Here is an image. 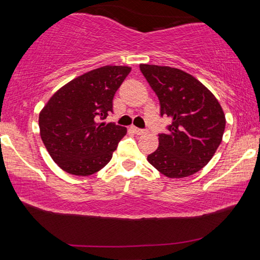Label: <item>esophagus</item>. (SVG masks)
Instances as JSON below:
<instances>
[{"mask_svg":"<svg viewBox=\"0 0 260 260\" xmlns=\"http://www.w3.org/2000/svg\"><path fill=\"white\" fill-rule=\"evenodd\" d=\"M131 129H132V132H133V133L138 134V135H142V134L146 133V131L141 129V128H138V127H135V126H132Z\"/></svg>","mask_w":260,"mask_h":260,"instance_id":"esophagus-1","label":"esophagus"}]
</instances>
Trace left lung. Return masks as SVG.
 <instances>
[{"label": "left lung", "instance_id": "left-lung-1", "mask_svg": "<svg viewBox=\"0 0 260 260\" xmlns=\"http://www.w3.org/2000/svg\"><path fill=\"white\" fill-rule=\"evenodd\" d=\"M140 70L155 91L160 116L172 120L167 134L148 161L167 178L192 175L208 164L222 141L225 113L214 95L182 70L141 64Z\"/></svg>", "mask_w": 260, "mask_h": 260}]
</instances>
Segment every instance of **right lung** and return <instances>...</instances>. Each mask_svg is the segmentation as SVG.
Listing matches in <instances>:
<instances>
[{
  "label": "right lung",
  "instance_id": "obj_1",
  "mask_svg": "<svg viewBox=\"0 0 260 260\" xmlns=\"http://www.w3.org/2000/svg\"><path fill=\"white\" fill-rule=\"evenodd\" d=\"M131 72L107 65L73 79L51 96L39 114L42 142L57 165L87 177L111 160L126 127L103 121L112 112L113 96Z\"/></svg>",
  "mask_w": 260,
  "mask_h": 260
}]
</instances>
